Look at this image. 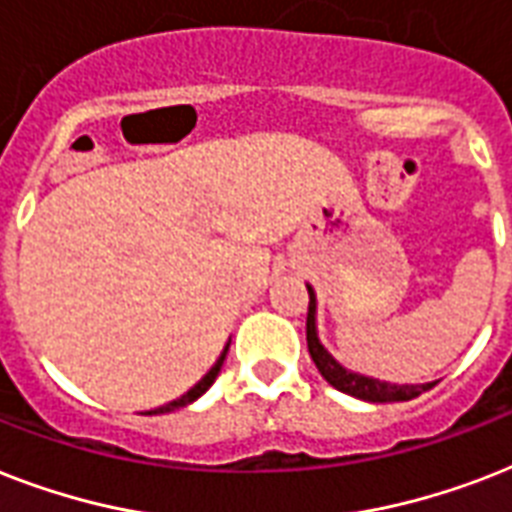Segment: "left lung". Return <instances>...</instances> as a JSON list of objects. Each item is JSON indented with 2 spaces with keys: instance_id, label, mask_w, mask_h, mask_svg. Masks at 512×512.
I'll return each mask as SVG.
<instances>
[{
  "instance_id": "8db88e82",
  "label": "left lung",
  "mask_w": 512,
  "mask_h": 512,
  "mask_svg": "<svg viewBox=\"0 0 512 512\" xmlns=\"http://www.w3.org/2000/svg\"><path fill=\"white\" fill-rule=\"evenodd\" d=\"M308 295H311V303H308V324H305V337H308V350H311V358L316 369L321 372V377L332 385V388L342 390L353 398H361V401H372V404H388V401H409V398H417L420 393L430 390L436 382H425V385H393V382L374 380V377H364V374L348 372L340 361H335V356L329 353L319 340V332H316V292L313 287H308Z\"/></svg>"
}]
</instances>
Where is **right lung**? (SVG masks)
<instances>
[{
  "label": "right lung",
  "mask_w": 512,
  "mask_h": 512,
  "mask_svg": "<svg viewBox=\"0 0 512 512\" xmlns=\"http://www.w3.org/2000/svg\"><path fill=\"white\" fill-rule=\"evenodd\" d=\"M225 353H228V345H225V350H223V353H220V358H217V361H215V366H212V369H209V372L204 374V377H201V380L196 382V385H193V388L188 390V393H185V396H180V398H177V401H170V404L159 406V409H154V412H148V414L172 412V409H180V406L193 404L196 398L204 396V393H207V390H209V385H212V382L217 380V374H220V366H223V361H225Z\"/></svg>",
  "instance_id": "1"
}]
</instances>
